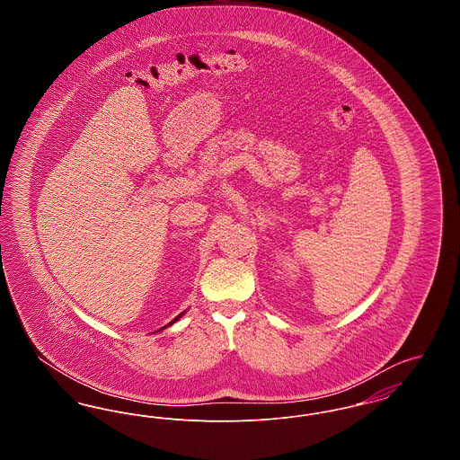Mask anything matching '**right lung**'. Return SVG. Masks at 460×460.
<instances>
[{
    "instance_id": "right-lung-1",
    "label": "right lung",
    "mask_w": 460,
    "mask_h": 460,
    "mask_svg": "<svg viewBox=\"0 0 460 460\" xmlns=\"http://www.w3.org/2000/svg\"><path fill=\"white\" fill-rule=\"evenodd\" d=\"M182 314H184V312H182ZM182 314H179V315H177V317H174V319H172V321H171V323H169V324H167V326H171V324H174L175 321H177V319H181V315H182ZM167 326H164V328H167ZM162 328V329H164Z\"/></svg>"
}]
</instances>
